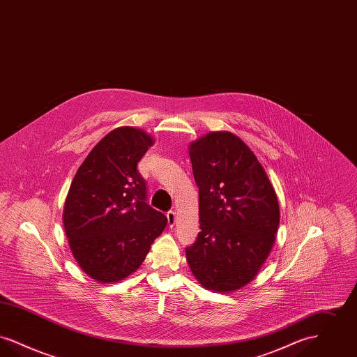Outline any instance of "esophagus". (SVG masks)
<instances>
[{"label": "esophagus", "mask_w": 357, "mask_h": 357, "mask_svg": "<svg viewBox=\"0 0 357 357\" xmlns=\"http://www.w3.org/2000/svg\"><path fill=\"white\" fill-rule=\"evenodd\" d=\"M166 217H167V223H169V226L172 227L174 225H175V221H176V215H175V211H169L167 214H166Z\"/></svg>", "instance_id": "1"}]
</instances>
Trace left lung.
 I'll use <instances>...</instances> for the list:
<instances>
[{
	"label": "left lung",
	"instance_id": "left-lung-1",
	"mask_svg": "<svg viewBox=\"0 0 357 357\" xmlns=\"http://www.w3.org/2000/svg\"><path fill=\"white\" fill-rule=\"evenodd\" d=\"M199 187V234L187 264L207 290L230 293L255 280L275 241L280 207L255 153L237 135L215 131L188 146Z\"/></svg>",
	"mask_w": 357,
	"mask_h": 357
}]
</instances>
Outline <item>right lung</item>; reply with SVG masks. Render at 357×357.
I'll use <instances>...</instances> for the list:
<instances>
[{
    "label": "right lung",
    "instance_id": "1",
    "mask_svg": "<svg viewBox=\"0 0 357 357\" xmlns=\"http://www.w3.org/2000/svg\"><path fill=\"white\" fill-rule=\"evenodd\" d=\"M153 144L135 127H119L88 153L64 204L69 248L80 269L96 282H119L135 272L167 225L147 204L137 163Z\"/></svg>",
    "mask_w": 357,
    "mask_h": 357
}]
</instances>
